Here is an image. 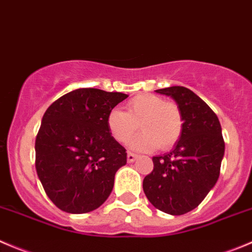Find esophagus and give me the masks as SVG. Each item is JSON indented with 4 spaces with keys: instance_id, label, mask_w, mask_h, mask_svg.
<instances>
[{
    "instance_id": "34e87169",
    "label": "esophagus",
    "mask_w": 252,
    "mask_h": 252,
    "mask_svg": "<svg viewBox=\"0 0 252 252\" xmlns=\"http://www.w3.org/2000/svg\"><path fill=\"white\" fill-rule=\"evenodd\" d=\"M136 158H138V155L133 153H128V155H126V160H128V162H133Z\"/></svg>"
}]
</instances>
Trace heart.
<instances>
[{
    "label": "heart",
    "mask_w": 252,
    "mask_h": 252,
    "mask_svg": "<svg viewBox=\"0 0 252 252\" xmlns=\"http://www.w3.org/2000/svg\"><path fill=\"white\" fill-rule=\"evenodd\" d=\"M140 124L143 133L134 139L131 148L138 151L162 150L172 148L182 135L183 118L175 102L161 96L143 94L126 103V112L112 109L107 117V126L116 141L128 144Z\"/></svg>",
    "instance_id": "1"
}]
</instances>
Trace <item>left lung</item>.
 <instances>
[{
	"mask_svg": "<svg viewBox=\"0 0 252 252\" xmlns=\"http://www.w3.org/2000/svg\"><path fill=\"white\" fill-rule=\"evenodd\" d=\"M156 92L175 99L183 130L172 151L154 156V170L144 178L143 189L158 211L181 216L198 207L217 183L225 144L218 117L194 92L183 86Z\"/></svg>",
	"mask_w": 252,
	"mask_h": 252,
	"instance_id": "left-lung-1",
	"label": "left lung"
}]
</instances>
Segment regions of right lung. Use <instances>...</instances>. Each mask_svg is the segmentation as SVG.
<instances>
[{
  "label": "right lung",
  "instance_id": "1",
  "mask_svg": "<svg viewBox=\"0 0 252 252\" xmlns=\"http://www.w3.org/2000/svg\"><path fill=\"white\" fill-rule=\"evenodd\" d=\"M128 97L79 89L49 106L35 139V168L50 201L66 213L94 211L111 194L114 176L126 163L107 117Z\"/></svg>",
  "mask_w": 252,
  "mask_h": 252
}]
</instances>
